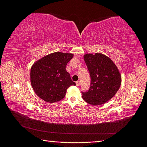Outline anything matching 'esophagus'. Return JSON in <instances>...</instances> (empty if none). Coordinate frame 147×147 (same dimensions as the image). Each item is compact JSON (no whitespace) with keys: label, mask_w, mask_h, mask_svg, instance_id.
<instances>
[{"label":"esophagus","mask_w":147,"mask_h":147,"mask_svg":"<svg viewBox=\"0 0 147 147\" xmlns=\"http://www.w3.org/2000/svg\"><path fill=\"white\" fill-rule=\"evenodd\" d=\"M80 84V82L79 81H77V82H76V85H77V86H79Z\"/></svg>","instance_id":"1"}]
</instances>
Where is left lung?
<instances>
[{"instance_id": "left-lung-1", "label": "left lung", "mask_w": 147, "mask_h": 147, "mask_svg": "<svg viewBox=\"0 0 147 147\" xmlns=\"http://www.w3.org/2000/svg\"><path fill=\"white\" fill-rule=\"evenodd\" d=\"M84 59L91 77L88 91L82 92L83 99L93 105L105 104L116 94L121 85V77L113 62L101 53L86 54Z\"/></svg>"}]
</instances>
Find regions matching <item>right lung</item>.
I'll use <instances>...</instances> for the list:
<instances>
[{
    "mask_svg": "<svg viewBox=\"0 0 147 147\" xmlns=\"http://www.w3.org/2000/svg\"><path fill=\"white\" fill-rule=\"evenodd\" d=\"M74 56L71 53H51L34 63L30 69V82L36 94L49 103L65 97L67 88L76 85L65 70Z\"/></svg>",
    "mask_w": 147,
    "mask_h": 147,
    "instance_id": "add662e5",
    "label": "right lung"
}]
</instances>
